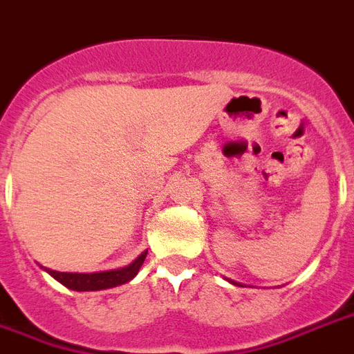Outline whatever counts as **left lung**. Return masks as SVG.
I'll return each instance as SVG.
<instances>
[{
  "label": "left lung",
  "instance_id": "1",
  "mask_svg": "<svg viewBox=\"0 0 354 354\" xmlns=\"http://www.w3.org/2000/svg\"><path fill=\"white\" fill-rule=\"evenodd\" d=\"M225 280H229V283H232V286H240V287H245V286H243V283H240V281H234V280H231V278H225Z\"/></svg>",
  "mask_w": 354,
  "mask_h": 354
}]
</instances>
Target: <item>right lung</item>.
I'll use <instances>...</instances> for the list:
<instances>
[{
    "label": "right lung",
    "mask_w": 354,
    "mask_h": 354,
    "mask_svg": "<svg viewBox=\"0 0 354 354\" xmlns=\"http://www.w3.org/2000/svg\"><path fill=\"white\" fill-rule=\"evenodd\" d=\"M147 257V251H143L136 260H132L129 266L120 267V269H112V271H102V272H59L54 269H47V267L39 266L43 271H47L54 280L63 283L73 291H102V289H111V287H118L122 283H127L132 278L136 277L140 267L143 266Z\"/></svg>",
    "instance_id": "right-lung-1"
}]
</instances>
